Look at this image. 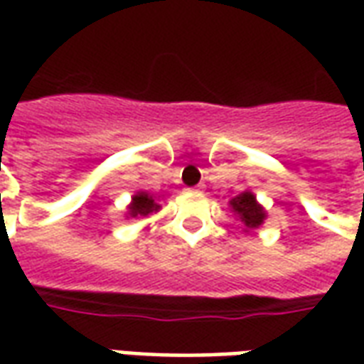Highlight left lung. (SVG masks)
Segmentation results:
<instances>
[{"instance_id":"1","label":"left lung","mask_w":364,"mask_h":364,"mask_svg":"<svg viewBox=\"0 0 364 364\" xmlns=\"http://www.w3.org/2000/svg\"><path fill=\"white\" fill-rule=\"evenodd\" d=\"M230 206H232V213L237 216V220L244 224L245 230L259 228L263 220H265V216H267L263 206L255 200V195L250 193V191H245L242 195H237L236 198H232Z\"/></svg>"}]
</instances>
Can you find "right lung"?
I'll list each match as a JSON object with an SVG mask.
<instances>
[{
  "label": "right lung",
  "mask_w": 364,
  "mask_h": 364,
  "mask_svg": "<svg viewBox=\"0 0 364 364\" xmlns=\"http://www.w3.org/2000/svg\"><path fill=\"white\" fill-rule=\"evenodd\" d=\"M159 205L156 203V198L151 197L150 193H136L132 197V203L128 205V216L130 218H138V216H148L151 213H158Z\"/></svg>",
  "instance_id": "obj_1"
}]
</instances>
